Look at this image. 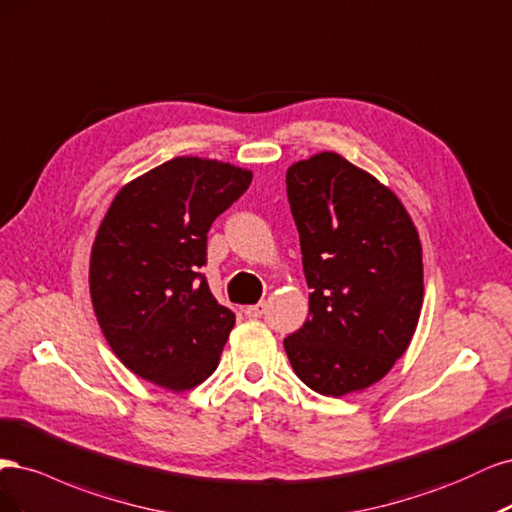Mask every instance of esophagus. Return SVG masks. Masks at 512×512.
<instances>
[{
	"mask_svg": "<svg viewBox=\"0 0 512 512\" xmlns=\"http://www.w3.org/2000/svg\"><path fill=\"white\" fill-rule=\"evenodd\" d=\"M244 312H246V317H255L257 319V317L263 315V312H266V304L259 302V304H253V306H246Z\"/></svg>",
	"mask_w": 512,
	"mask_h": 512,
	"instance_id": "1",
	"label": "esophagus"
}]
</instances>
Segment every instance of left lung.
<instances>
[{
	"label": "left lung",
	"mask_w": 512,
	"mask_h": 512,
	"mask_svg": "<svg viewBox=\"0 0 512 512\" xmlns=\"http://www.w3.org/2000/svg\"><path fill=\"white\" fill-rule=\"evenodd\" d=\"M287 195L312 293L285 351L304 385L342 398L381 381L415 336L419 232L398 195L332 151L293 163Z\"/></svg>",
	"instance_id": "obj_1"
}]
</instances>
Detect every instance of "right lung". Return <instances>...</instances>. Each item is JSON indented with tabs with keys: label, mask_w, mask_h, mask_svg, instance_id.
Instances as JSON below:
<instances>
[{
	"label": "right lung",
	"mask_w": 512,
	"mask_h": 512,
	"mask_svg": "<svg viewBox=\"0 0 512 512\" xmlns=\"http://www.w3.org/2000/svg\"><path fill=\"white\" fill-rule=\"evenodd\" d=\"M251 180L232 163L174 157L114 195L91 249V302L114 355L144 381L178 393L217 370L236 315L200 268L212 221Z\"/></svg>",
	"instance_id": "add662e5"
}]
</instances>
